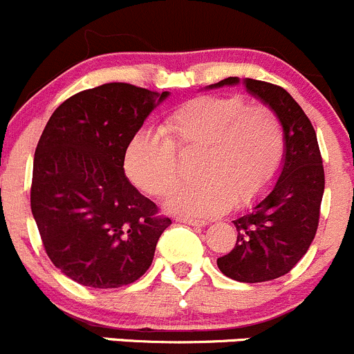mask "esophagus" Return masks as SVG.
Listing matches in <instances>:
<instances>
[{
	"mask_svg": "<svg viewBox=\"0 0 354 354\" xmlns=\"http://www.w3.org/2000/svg\"><path fill=\"white\" fill-rule=\"evenodd\" d=\"M180 223H185V225H192V227H204L207 222L204 220H194V218H183V216H178L176 218Z\"/></svg>",
	"mask_w": 354,
	"mask_h": 354,
	"instance_id": "esophagus-1",
	"label": "esophagus"
}]
</instances>
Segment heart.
Wrapping results in <instances>:
<instances>
[{"label":"heart","mask_w":354,"mask_h":354,"mask_svg":"<svg viewBox=\"0 0 354 354\" xmlns=\"http://www.w3.org/2000/svg\"><path fill=\"white\" fill-rule=\"evenodd\" d=\"M180 157L199 155L197 185L167 197V209L192 218L222 214L259 203L272 187L286 155L281 120L270 108L246 106L239 95H203L181 104L162 134L138 132L124 167L141 192L164 197L180 180Z\"/></svg>","instance_id":"b5f03b06"}]
</instances>
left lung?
<instances>
[{"label":"left lung","mask_w":354,"mask_h":354,"mask_svg":"<svg viewBox=\"0 0 354 354\" xmlns=\"http://www.w3.org/2000/svg\"><path fill=\"white\" fill-rule=\"evenodd\" d=\"M239 84L229 77L209 87ZM244 87L279 117L286 136L283 169L269 196L234 220L237 241L216 260L218 269L241 283H262L288 274L311 246L319 223L325 171L311 120L279 85L246 78Z\"/></svg>","instance_id":"obj_1"}]
</instances>
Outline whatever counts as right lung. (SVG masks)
I'll return each mask as SVG.
<instances>
[{
    "label": "right lung",
    "instance_id": "obj_1",
    "mask_svg": "<svg viewBox=\"0 0 354 354\" xmlns=\"http://www.w3.org/2000/svg\"><path fill=\"white\" fill-rule=\"evenodd\" d=\"M169 92L104 84L52 113L32 162L31 211L48 259L91 288L140 279L171 220L125 178V150Z\"/></svg>",
    "mask_w": 354,
    "mask_h": 354
}]
</instances>
